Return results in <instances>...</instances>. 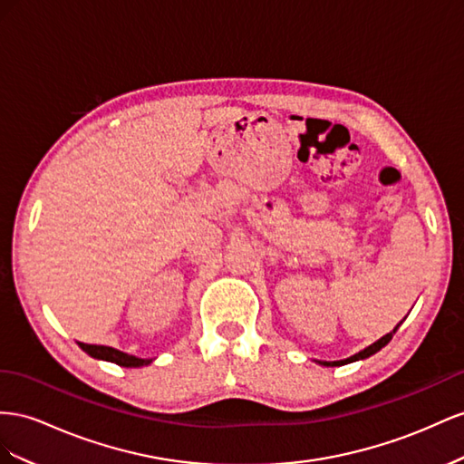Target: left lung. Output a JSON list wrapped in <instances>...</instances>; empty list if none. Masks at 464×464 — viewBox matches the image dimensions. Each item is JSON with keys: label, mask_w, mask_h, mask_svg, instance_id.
<instances>
[{"label": "left lung", "mask_w": 464, "mask_h": 464, "mask_svg": "<svg viewBox=\"0 0 464 464\" xmlns=\"http://www.w3.org/2000/svg\"><path fill=\"white\" fill-rule=\"evenodd\" d=\"M402 324V321L396 324L394 328H392V333H389V334H385L382 338H379L377 342H373L372 346H367V348H363L362 352H357V353H353L352 357H346V360H340V362H316V363H321V365H324V367H340V365H346V363H353V362H360V360H367V357H372L373 353H377L381 348H385L387 343L391 342V338H392V334L396 333V330H399V326Z\"/></svg>", "instance_id": "1"}]
</instances>
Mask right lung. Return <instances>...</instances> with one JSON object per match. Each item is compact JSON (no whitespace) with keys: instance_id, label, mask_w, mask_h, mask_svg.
Segmentation results:
<instances>
[{"instance_id":"1","label":"right lung","mask_w":464,"mask_h":464,"mask_svg":"<svg viewBox=\"0 0 464 464\" xmlns=\"http://www.w3.org/2000/svg\"><path fill=\"white\" fill-rule=\"evenodd\" d=\"M77 343H79V348H82L85 353H89L91 357H95V360L111 362V363H116L121 367H143V365H150L153 362L151 357L143 360V357L130 355L126 352H121L116 348H111V346H97V343H83V342H77Z\"/></svg>"}]
</instances>
